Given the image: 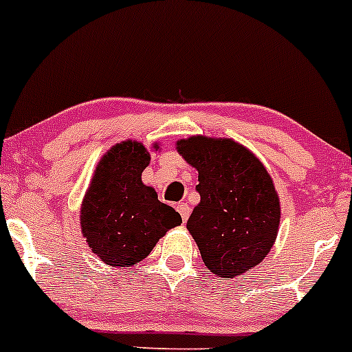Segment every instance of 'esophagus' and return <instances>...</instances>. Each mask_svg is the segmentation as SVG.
I'll return each instance as SVG.
<instances>
[{
  "label": "esophagus",
  "instance_id": "esophagus-1",
  "mask_svg": "<svg viewBox=\"0 0 352 352\" xmlns=\"http://www.w3.org/2000/svg\"><path fill=\"white\" fill-rule=\"evenodd\" d=\"M176 209H177V212L181 214V218H183V223H186V219L189 218V212H191V208H189L186 203H179L176 206Z\"/></svg>",
  "mask_w": 352,
  "mask_h": 352
}]
</instances>
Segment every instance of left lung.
Returning a JSON list of instances; mask_svg holds the SVG:
<instances>
[{"label": "left lung", "instance_id": "obj_1", "mask_svg": "<svg viewBox=\"0 0 352 352\" xmlns=\"http://www.w3.org/2000/svg\"><path fill=\"white\" fill-rule=\"evenodd\" d=\"M176 149L197 171L199 204L186 228L203 263L219 278H236L271 251L281 221L272 177L254 153L231 138L189 136Z\"/></svg>", "mask_w": 352, "mask_h": 352}]
</instances>
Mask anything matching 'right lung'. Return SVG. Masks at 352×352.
Returning <instances> with one entry per match:
<instances>
[{"mask_svg": "<svg viewBox=\"0 0 352 352\" xmlns=\"http://www.w3.org/2000/svg\"><path fill=\"white\" fill-rule=\"evenodd\" d=\"M149 161L151 155L140 141L114 144L102 155L82 197V236L91 251L113 267L143 261L169 229L183 223L179 212L161 203L155 188L141 179Z\"/></svg>", "mask_w": 352, "mask_h": 352, "instance_id": "obj_1", "label": "right lung"}]
</instances>
